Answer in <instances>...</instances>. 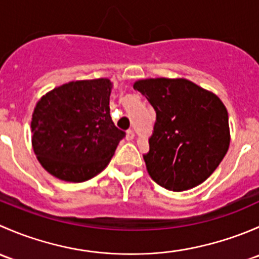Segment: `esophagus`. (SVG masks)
Segmentation results:
<instances>
[{"label":"esophagus","instance_id":"34e87169","mask_svg":"<svg viewBox=\"0 0 259 259\" xmlns=\"http://www.w3.org/2000/svg\"><path fill=\"white\" fill-rule=\"evenodd\" d=\"M134 137H135L134 132H133L132 129L127 130V132H126V140H133V139H134Z\"/></svg>","mask_w":259,"mask_h":259}]
</instances>
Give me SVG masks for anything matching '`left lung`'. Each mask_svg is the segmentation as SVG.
<instances>
[{"label":"left lung","mask_w":259,"mask_h":259,"mask_svg":"<svg viewBox=\"0 0 259 259\" xmlns=\"http://www.w3.org/2000/svg\"><path fill=\"white\" fill-rule=\"evenodd\" d=\"M134 89L156 113L144 155L150 178L173 192L205 182L231 143L228 111L221 99L187 79H143Z\"/></svg>","instance_id":"obj_1"}]
</instances>
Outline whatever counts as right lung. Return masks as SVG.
<instances>
[{
	"label": "right lung",
	"instance_id": "obj_1",
	"mask_svg": "<svg viewBox=\"0 0 259 259\" xmlns=\"http://www.w3.org/2000/svg\"><path fill=\"white\" fill-rule=\"evenodd\" d=\"M111 89L105 77L70 81L37 101L31 120L32 149L55 178L86 182L110 163L125 137L110 116Z\"/></svg>",
	"mask_w": 259,
	"mask_h": 259
}]
</instances>
